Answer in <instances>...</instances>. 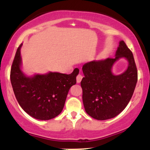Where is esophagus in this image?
Here are the masks:
<instances>
[{"label":"esophagus","mask_w":150,"mask_h":150,"mask_svg":"<svg viewBox=\"0 0 150 150\" xmlns=\"http://www.w3.org/2000/svg\"><path fill=\"white\" fill-rule=\"evenodd\" d=\"M82 76L80 75V74L77 75L76 77V80H77V83H80V82H81V80H82Z\"/></svg>","instance_id":"esophagus-1"}]
</instances>
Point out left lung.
Masks as SVG:
<instances>
[{
    "instance_id": "obj_1",
    "label": "left lung",
    "mask_w": 150,
    "mask_h": 150,
    "mask_svg": "<svg viewBox=\"0 0 150 150\" xmlns=\"http://www.w3.org/2000/svg\"><path fill=\"white\" fill-rule=\"evenodd\" d=\"M125 57L129 67L114 76L111 68L117 59ZM82 101L87 114L97 120H107L118 115L131 99L137 81V70L132 51L123 41L119 42L115 58L93 61L82 66Z\"/></svg>"
}]
</instances>
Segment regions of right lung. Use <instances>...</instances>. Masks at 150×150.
I'll return each mask as SVG.
<instances>
[{
  "label": "right lung",
  "mask_w": 150,
  "mask_h": 150,
  "mask_svg": "<svg viewBox=\"0 0 150 150\" xmlns=\"http://www.w3.org/2000/svg\"><path fill=\"white\" fill-rule=\"evenodd\" d=\"M19 46L10 70V81L19 104L36 119L50 120L61 113L68 91L76 84L78 68L69 75L49 73L27 77L20 69L21 56Z\"/></svg>",
  "instance_id": "1"
}]
</instances>
